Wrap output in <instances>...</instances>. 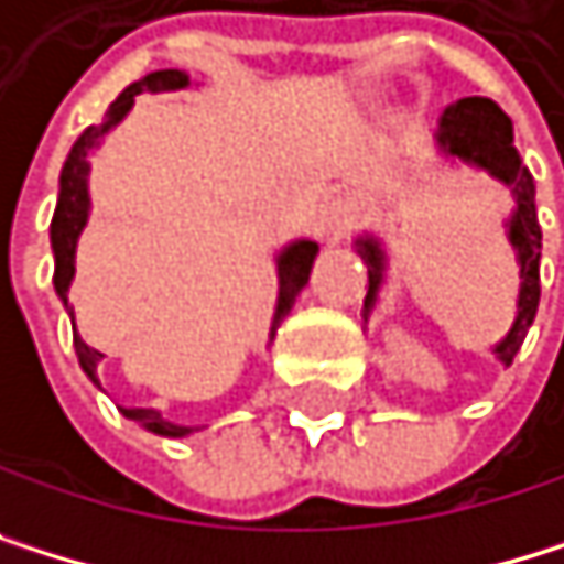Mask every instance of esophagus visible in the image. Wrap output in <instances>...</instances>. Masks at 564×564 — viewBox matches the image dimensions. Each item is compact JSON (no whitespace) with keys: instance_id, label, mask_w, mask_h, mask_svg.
<instances>
[{"instance_id":"obj_1","label":"esophagus","mask_w":564,"mask_h":564,"mask_svg":"<svg viewBox=\"0 0 564 564\" xmlns=\"http://www.w3.org/2000/svg\"><path fill=\"white\" fill-rule=\"evenodd\" d=\"M323 221H326V235L333 241H339L356 221H359V205L356 198H349V194H339V198H333L323 212Z\"/></svg>"}]
</instances>
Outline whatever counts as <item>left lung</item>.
I'll list each match as a JSON object with an SVG mask.
<instances>
[{
	"instance_id": "8db88e82",
	"label": "left lung",
	"mask_w": 564,
	"mask_h": 564,
	"mask_svg": "<svg viewBox=\"0 0 564 564\" xmlns=\"http://www.w3.org/2000/svg\"><path fill=\"white\" fill-rule=\"evenodd\" d=\"M437 148L447 158H457L464 164H474L498 177L501 184L511 187L514 194V212L508 218V241L518 251V265H521V289H518V313L501 343H495V356L511 366L514 352L521 349L534 313H539V299H542V225L539 212H534V181L528 167L521 164L514 151V127L511 117L488 97H464L451 104L441 113L437 123ZM356 251L362 256L366 269H370V292L362 299V319H370L377 292L383 285V269H387V251L373 235L356 238Z\"/></svg>"
}]
</instances>
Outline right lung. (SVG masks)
Here are the masks:
<instances>
[{
	"label": "right lung",
	"mask_w": 564,
	"mask_h": 564,
	"mask_svg": "<svg viewBox=\"0 0 564 564\" xmlns=\"http://www.w3.org/2000/svg\"><path fill=\"white\" fill-rule=\"evenodd\" d=\"M191 83V76L184 69H158V73H148L144 79L130 83V87L107 107L104 120L87 127L63 164V174H59V202H56V212H53V225H50V241H53V285H56V295L63 299L66 308L69 305V285H73V275H76V241L87 228V218H90V151L104 140V133H110L133 107V97L140 94H164V90H184ZM319 256V245L313 238H299V241H289L282 251H279V302H275V319H272V336L279 329V323L289 316V308L295 302V295L302 292V285L308 282V272H313V262ZM73 316V313H69ZM73 346H76V356H79V366L83 373H87L97 387H100V359L104 352L87 346L79 339V333L73 329ZM120 413L133 424H140L151 434H161V437H187L191 431L198 427H181L174 420H167L161 410L154 406H120Z\"/></svg>",
	"instance_id": "obj_1"
}]
</instances>
